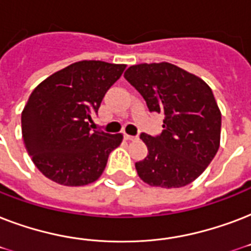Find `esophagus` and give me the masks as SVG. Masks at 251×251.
<instances>
[{"mask_svg":"<svg viewBox=\"0 0 251 251\" xmlns=\"http://www.w3.org/2000/svg\"><path fill=\"white\" fill-rule=\"evenodd\" d=\"M125 139H126V141H135V139H137V137H133V135L125 134Z\"/></svg>","mask_w":251,"mask_h":251,"instance_id":"obj_1","label":"esophagus"}]
</instances>
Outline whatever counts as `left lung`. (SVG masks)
I'll list each match as a JSON object with an SVG mask.
<instances>
[{
    "label": "left lung",
    "mask_w": 251,
    "mask_h": 251,
    "mask_svg": "<svg viewBox=\"0 0 251 251\" xmlns=\"http://www.w3.org/2000/svg\"><path fill=\"white\" fill-rule=\"evenodd\" d=\"M151 112L164 113L163 133H142L149 155L135 163L150 186L173 189L191 183L218 152L222 113L210 86L195 74L169 62L139 64L124 74Z\"/></svg>",
    "instance_id": "left-lung-1"
}]
</instances>
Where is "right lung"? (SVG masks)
I'll return each instance as SVG.
<instances>
[{
    "label": "right lung",
    "mask_w": 251,
    "mask_h": 251,
    "mask_svg": "<svg viewBox=\"0 0 251 251\" xmlns=\"http://www.w3.org/2000/svg\"><path fill=\"white\" fill-rule=\"evenodd\" d=\"M126 65L79 61L49 75L22 110V137L33 164L64 186L95 182L124 135L92 130V114Z\"/></svg>",
    "instance_id": "add662e5"
}]
</instances>
